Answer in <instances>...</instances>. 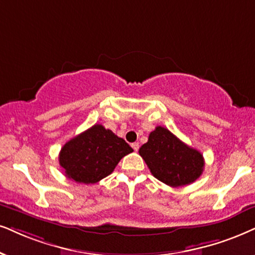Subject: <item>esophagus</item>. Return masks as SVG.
Returning a JSON list of instances; mask_svg holds the SVG:
<instances>
[{
  "mask_svg": "<svg viewBox=\"0 0 255 255\" xmlns=\"http://www.w3.org/2000/svg\"><path fill=\"white\" fill-rule=\"evenodd\" d=\"M131 148H133V149H134L135 151H137V150H138V143H137V142L131 143Z\"/></svg>",
  "mask_w": 255,
  "mask_h": 255,
  "instance_id": "34e87169",
  "label": "esophagus"
}]
</instances>
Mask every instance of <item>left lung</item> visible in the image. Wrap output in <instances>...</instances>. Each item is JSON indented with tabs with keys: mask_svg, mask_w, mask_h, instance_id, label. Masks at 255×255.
Returning a JSON list of instances; mask_svg holds the SVG:
<instances>
[{
	"mask_svg": "<svg viewBox=\"0 0 255 255\" xmlns=\"http://www.w3.org/2000/svg\"><path fill=\"white\" fill-rule=\"evenodd\" d=\"M138 154L147 163L150 173L170 187L194 182L204 172L202 154L187 146L165 127H157L141 146Z\"/></svg>",
	"mask_w": 255,
	"mask_h": 255,
	"instance_id": "8db88e82",
	"label": "left lung"
}]
</instances>
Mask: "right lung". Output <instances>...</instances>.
Returning a JSON list of instances; mask_svg holds the SVG:
<instances>
[{"mask_svg":"<svg viewBox=\"0 0 255 255\" xmlns=\"http://www.w3.org/2000/svg\"><path fill=\"white\" fill-rule=\"evenodd\" d=\"M131 151L124 138L102 125H94L61 148L59 161L67 178L88 185L112 174L119 161Z\"/></svg>","mask_w":255,"mask_h":255,"instance_id":"right-lung-1","label":"right lung"}]
</instances>
